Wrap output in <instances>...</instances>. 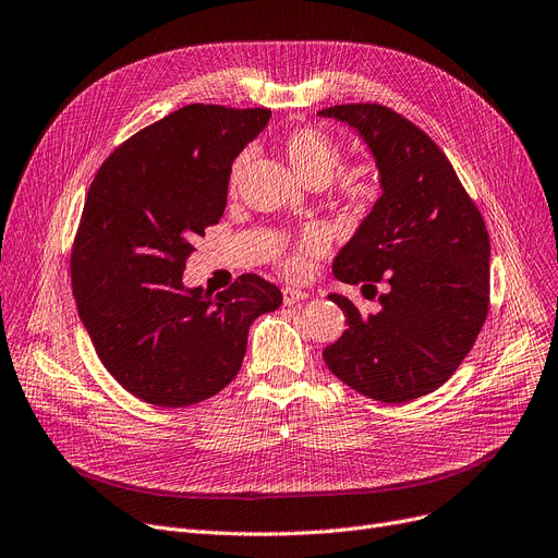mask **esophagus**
<instances>
[{
	"label": "esophagus",
	"mask_w": 558,
	"mask_h": 558,
	"mask_svg": "<svg viewBox=\"0 0 558 558\" xmlns=\"http://www.w3.org/2000/svg\"><path fill=\"white\" fill-rule=\"evenodd\" d=\"M311 294H307L305 290H299V287H284L282 290V301L287 303V305H292V303H299V301H303V299H307Z\"/></svg>",
	"instance_id": "obj_1"
}]
</instances>
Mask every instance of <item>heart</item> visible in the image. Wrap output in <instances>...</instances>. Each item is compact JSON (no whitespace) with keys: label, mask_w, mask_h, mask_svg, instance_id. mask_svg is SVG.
Instances as JSON below:
<instances>
[{"label":"heart","mask_w":558,"mask_h":558,"mask_svg":"<svg viewBox=\"0 0 558 558\" xmlns=\"http://www.w3.org/2000/svg\"><path fill=\"white\" fill-rule=\"evenodd\" d=\"M280 151L292 165V170L311 185H331V197L352 211H361L373 206L381 195V172L375 160H352L340 165L342 147L340 142L317 126H296L287 131L280 140ZM247 154H241L230 172V185L234 189ZM326 234L322 230H305L296 241H292L278 255V264L287 276L303 278L311 271L313 257H319L326 251Z\"/></svg>","instance_id":"b5f03b06"}]
</instances>
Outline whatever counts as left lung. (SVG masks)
Masks as SVG:
<instances>
[{
	"label": "left lung",
	"instance_id": "8db88e82",
	"mask_svg": "<svg viewBox=\"0 0 558 558\" xmlns=\"http://www.w3.org/2000/svg\"><path fill=\"white\" fill-rule=\"evenodd\" d=\"M356 129L381 172V197L333 262L347 284L375 290L363 315L342 294L347 331L324 349L331 373L361 396L402 404L450 379L489 311L485 220L435 140L379 102L319 110Z\"/></svg>",
	"mask_w": 558,
	"mask_h": 558
}]
</instances>
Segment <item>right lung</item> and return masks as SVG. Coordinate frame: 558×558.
<instances>
[{"label":"right lung","mask_w":558,"mask_h":558,"mask_svg":"<svg viewBox=\"0 0 558 558\" xmlns=\"http://www.w3.org/2000/svg\"><path fill=\"white\" fill-rule=\"evenodd\" d=\"M271 110L193 102L102 160L71 247V287L100 363L162 409L211 398L241 369L247 328L282 303L274 282L239 276L211 296L181 276L227 204L232 162Z\"/></svg>","instance_id":"1"}]
</instances>
